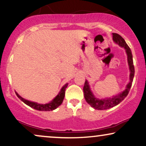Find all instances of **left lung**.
Returning <instances> with one entry per match:
<instances>
[{
	"label": "left lung",
	"mask_w": 146,
	"mask_h": 146,
	"mask_svg": "<svg viewBox=\"0 0 146 146\" xmlns=\"http://www.w3.org/2000/svg\"><path fill=\"white\" fill-rule=\"evenodd\" d=\"M112 35L113 41H115L119 46L125 48L126 50V53H127V55L128 64H129L130 70V82L128 83L127 87H126L125 90L120 93V94L113 97L112 98L100 100V99L96 98V97L93 96L92 92L91 91L88 82H87V80L85 81L84 87H83V93H84V97L85 100H86L87 104L90 105L92 108L98 110H108V109L111 108L113 107L117 106L120 102H121L127 97L128 93H129L130 88H131L132 85V81H133V79L134 73H135V69H134V65L133 62V56H132L131 49H130L129 46L126 43L123 37L121 36H120L119 34L113 33Z\"/></svg>",
	"instance_id": "8db88e82"
}]
</instances>
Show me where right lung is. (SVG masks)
Wrapping results in <instances>:
<instances>
[{
    "instance_id": "obj_1",
    "label": "right lung",
    "mask_w": 146,
    "mask_h": 146,
    "mask_svg": "<svg viewBox=\"0 0 146 146\" xmlns=\"http://www.w3.org/2000/svg\"><path fill=\"white\" fill-rule=\"evenodd\" d=\"M67 85L68 83L64 85V86L61 88V91H60L59 94L56 96V98L54 99L53 101H51L50 103L46 104H39L35 102H30V101L26 100H25V99H23V98H21L17 92H15V93H16L17 97H18L22 102H24L25 104L27 105V106L31 107V108L38 111H53L54 110H55L56 108H57L58 107L63 103V99L65 98V89L67 88Z\"/></svg>"
}]
</instances>
